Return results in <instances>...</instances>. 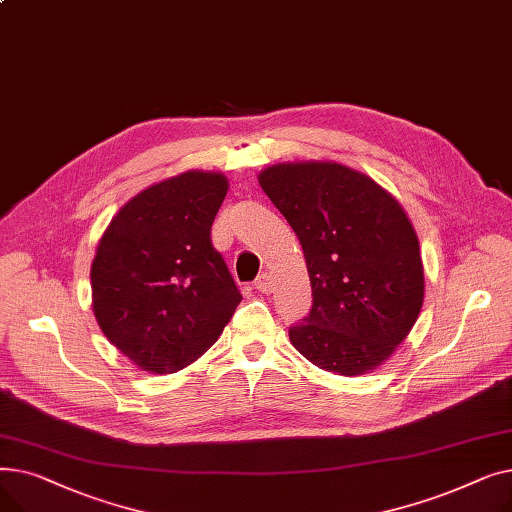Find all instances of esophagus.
<instances>
[{
  "label": "esophagus",
  "instance_id": "esophagus-1",
  "mask_svg": "<svg viewBox=\"0 0 512 512\" xmlns=\"http://www.w3.org/2000/svg\"><path fill=\"white\" fill-rule=\"evenodd\" d=\"M255 288H257L259 292H263V294H270V292L274 290V278H272V274L263 272V274L255 280Z\"/></svg>",
  "mask_w": 512,
  "mask_h": 512
}]
</instances>
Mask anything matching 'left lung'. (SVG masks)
<instances>
[{
    "label": "left lung",
    "mask_w": 512,
    "mask_h": 512,
    "mask_svg": "<svg viewBox=\"0 0 512 512\" xmlns=\"http://www.w3.org/2000/svg\"><path fill=\"white\" fill-rule=\"evenodd\" d=\"M259 184L299 236L313 288L309 315L288 330L324 371L361 375L382 365L423 305L419 238L378 182L336 161H288Z\"/></svg>",
    "instance_id": "1"
}]
</instances>
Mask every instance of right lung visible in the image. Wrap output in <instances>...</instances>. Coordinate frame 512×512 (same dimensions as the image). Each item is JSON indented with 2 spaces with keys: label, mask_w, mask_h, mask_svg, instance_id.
<instances>
[{
  "label": "right lung",
  "mask_w": 512,
  "mask_h": 512,
  "mask_svg": "<svg viewBox=\"0 0 512 512\" xmlns=\"http://www.w3.org/2000/svg\"><path fill=\"white\" fill-rule=\"evenodd\" d=\"M226 193L220 172H182L134 195L99 240L91 265L95 319L147 373H176L197 361L242 301L211 245Z\"/></svg>",
  "instance_id": "1"
}]
</instances>
